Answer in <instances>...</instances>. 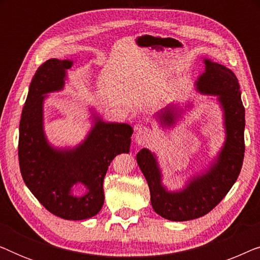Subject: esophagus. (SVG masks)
Returning <instances> with one entry per match:
<instances>
[{"mask_svg":"<svg viewBox=\"0 0 260 260\" xmlns=\"http://www.w3.org/2000/svg\"><path fill=\"white\" fill-rule=\"evenodd\" d=\"M152 134L149 127L142 125V124H137V125L135 126V138H136V143L140 145H144L149 143Z\"/></svg>","mask_w":260,"mask_h":260,"instance_id":"obj_1","label":"esophagus"}]
</instances>
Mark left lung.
Here are the masks:
<instances>
[{
    "instance_id": "1",
    "label": "left lung",
    "mask_w": 260,
    "mask_h": 260,
    "mask_svg": "<svg viewBox=\"0 0 260 260\" xmlns=\"http://www.w3.org/2000/svg\"><path fill=\"white\" fill-rule=\"evenodd\" d=\"M206 71L197 81L201 93L218 95L225 118L226 141L218 159L207 172L194 176L186 188L168 191L161 183V172L154 154L142 149L136 158L150 189L154 211L172 221L198 219L212 211L226 197L239 176L245 152V109L236 74L220 63L205 59ZM161 125L175 123L176 109L168 106L158 113Z\"/></svg>"
}]
</instances>
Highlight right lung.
Here are the masks:
<instances>
[{"instance_id":"add662e5","label":"right lung","mask_w":260,"mask_h":260,"mask_svg":"<svg viewBox=\"0 0 260 260\" xmlns=\"http://www.w3.org/2000/svg\"><path fill=\"white\" fill-rule=\"evenodd\" d=\"M71 60L49 59L35 72L20 120L19 163L26 186L44 207L59 218L84 220L104 204L103 181L117 155L130 151L129 124L95 123L83 143L74 149H54L44 134V94L61 90ZM87 189L83 197L70 193L74 184Z\"/></svg>"}]
</instances>
